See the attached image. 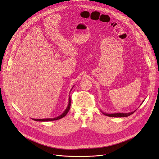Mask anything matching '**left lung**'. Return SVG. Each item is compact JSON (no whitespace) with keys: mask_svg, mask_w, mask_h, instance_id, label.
<instances>
[{"mask_svg":"<svg viewBox=\"0 0 159 159\" xmlns=\"http://www.w3.org/2000/svg\"><path fill=\"white\" fill-rule=\"evenodd\" d=\"M134 112H129V113H116V114H105V115L109 116V117H116V118H120V117H127L132 114H133Z\"/></svg>","mask_w":159,"mask_h":159,"instance_id":"8db88e82","label":"left lung"}]
</instances>
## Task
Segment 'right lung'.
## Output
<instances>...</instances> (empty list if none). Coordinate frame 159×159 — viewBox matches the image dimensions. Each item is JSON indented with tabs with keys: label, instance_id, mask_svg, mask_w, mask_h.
<instances>
[{
	"label": "right lung",
	"instance_id": "1",
	"mask_svg": "<svg viewBox=\"0 0 159 159\" xmlns=\"http://www.w3.org/2000/svg\"><path fill=\"white\" fill-rule=\"evenodd\" d=\"M70 107H71V98H70V99H69V104L68 106L67 107V108L66 109L65 111L64 112V113L62 114H61L60 116L57 117V118H47V119H32L34 121H54V120H57L59 119H61L64 118L65 116H66V114L68 113L69 110L70 109Z\"/></svg>",
	"mask_w": 159,
	"mask_h": 159
}]
</instances>
